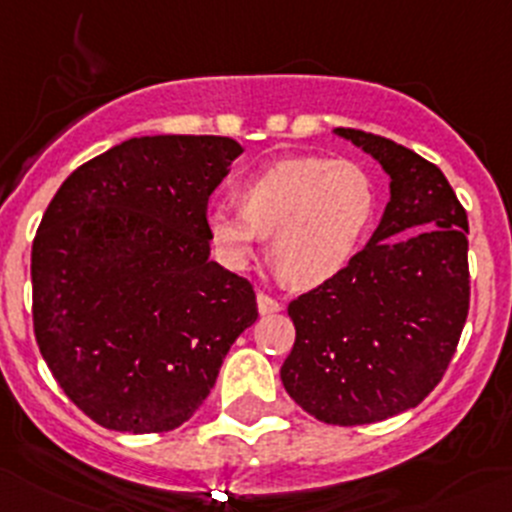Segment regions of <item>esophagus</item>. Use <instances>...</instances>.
<instances>
[{"mask_svg":"<svg viewBox=\"0 0 512 512\" xmlns=\"http://www.w3.org/2000/svg\"><path fill=\"white\" fill-rule=\"evenodd\" d=\"M256 301H259V311H261V314H264V316H266V314H276V311L284 309L279 299H274V296L264 294V291H259V294H256Z\"/></svg>","mask_w":512,"mask_h":512,"instance_id":"obj_1","label":"esophagus"}]
</instances>
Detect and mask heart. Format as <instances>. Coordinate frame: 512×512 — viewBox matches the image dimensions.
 Returning <instances> with one entry per match:
<instances>
[{
	"instance_id": "heart-1",
	"label": "heart",
	"mask_w": 512,
	"mask_h": 512,
	"mask_svg": "<svg viewBox=\"0 0 512 512\" xmlns=\"http://www.w3.org/2000/svg\"><path fill=\"white\" fill-rule=\"evenodd\" d=\"M377 183L364 165L324 155L276 160L238 186V208L216 206L208 233L218 256L243 269L271 238V261L294 286H319L349 269L374 216Z\"/></svg>"
}]
</instances>
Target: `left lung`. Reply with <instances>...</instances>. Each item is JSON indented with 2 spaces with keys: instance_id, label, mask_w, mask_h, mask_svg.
Here are the masks:
<instances>
[{
  "instance_id": "8db88e82",
  "label": "left lung",
  "mask_w": 512,
  "mask_h": 512,
  "mask_svg": "<svg viewBox=\"0 0 512 512\" xmlns=\"http://www.w3.org/2000/svg\"><path fill=\"white\" fill-rule=\"evenodd\" d=\"M379 160L389 198L347 271L289 304L286 392L326 425H369L440 384L470 309L467 213L435 163L382 135L337 128Z\"/></svg>"
}]
</instances>
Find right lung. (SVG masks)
<instances>
[{
	"label": "right lung",
	"instance_id": "right-lung-1",
	"mask_svg": "<svg viewBox=\"0 0 512 512\" xmlns=\"http://www.w3.org/2000/svg\"><path fill=\"white\" fill-rule=\"evenodd\" d=\"M241 145L221 135L130 138L60 186L32 243L34 339L57 384L107 430L191 420L253 286L208 259L206 206Z\"/></svg>",
	"mask_w": 512,
	"mask_h": 512
}]
</instances>
